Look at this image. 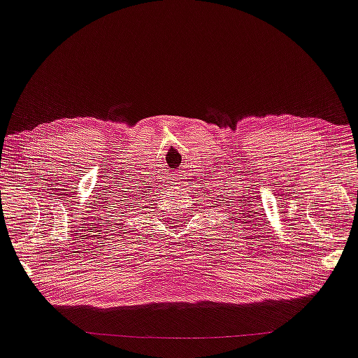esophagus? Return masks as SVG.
<instances>
[{
	"instance_id": "esophagus-1",
	"label": "esophagus",
	"mask_w": 358,
	"mask_h": 358,
	"mask_svg": "<svg viewBox=\"0 0 358 358\" xmlns=\"http://www.w3.org/2000/svg\"><path fill=\"white\" fill-rule=\"evenodd\" d=\"M178 179H179V178H178Z\"/></svg>"
}]
</instances>
